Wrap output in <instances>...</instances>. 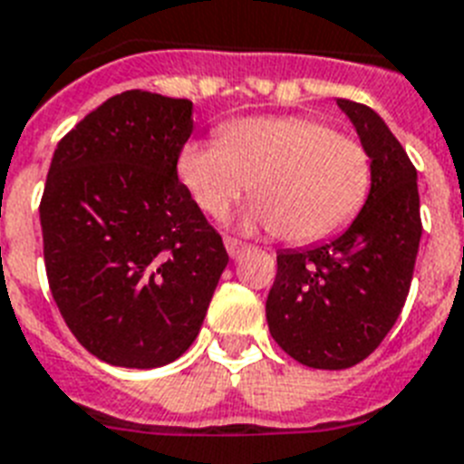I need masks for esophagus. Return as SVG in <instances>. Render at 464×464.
Instances as JSON below:
<instances>
[{
    "label": "esophagus",
    "mask_w": 464,
    "mask_h": 464,
    "mask_svg": "<svg viewBox=\"0 0 464 464\" xmlns=\"http://www.w3.org/2000/svg\"><path fill=\"white\" fill-rule=\"evenodd\" d=\"M224 245H226V252H228L233 259H238L243 252H247V245L238 243V240H233V238H226Z\"/></svg>",
    "instance_id": "1"
}]
</instances>
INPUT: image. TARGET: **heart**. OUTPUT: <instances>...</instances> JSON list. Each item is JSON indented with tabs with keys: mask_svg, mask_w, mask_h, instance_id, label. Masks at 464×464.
<instances>
[{
	"mask_svg": "<svg viewBox=\"0 0 464 464\" xmlns=\"http://www.w3.org/2000/svg\"><path fill=\"white\" fill-rule=\"evenodd\" d=\"M179 179L202 212L221 217L250 188L245 226L293 243L329 238L353 221L372 186L364 145L312 116L233 121L217 140L188 142Z\"/></svg>",
	"mask_w": 464,
	"mask_h": 464,
	"instance_id": "obj_1",
	"label": "heart"
}]
</instances>
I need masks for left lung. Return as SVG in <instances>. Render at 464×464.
<instances>
[{
	"label": "left lung",
	"mask_w": 464,
	"mask_h": 464,
	"mask_svg": "<svg viewBox=\"0 0 464 464\" xmlns=\"http://www.w3.org/2000/svg\"><path fill=\"white\" fill-rule=\"evenodd\" d=\"M372 161V186L353 224L304 250L276 255L266 297L274 341L314 369L362 362L393 329L421 238L417 171L374 109L336 102Z\"/></svg>",
	"instance_id": "8db88e82"
}]
</instances>
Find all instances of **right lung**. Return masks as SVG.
Returning <instances> with one entry per match:
<instances>
[{
  "mask_svg": "<svg viewBox=\"0 0 464 464\" xmlns=\"http://www.w3.org/2000/svg\"><path fill=\"white\" fill-rule=\"evenodd\" d=\"M193 102L126 90L54 150L40 224L54 303L82 348L154 369L198 338L228 255L179 180Z\"/></svg>",
  "mask_w": 464,
  "mask_h": 464,
  "instance_id": "obj_1",
  "label": "right lung"
}]
</instances>
